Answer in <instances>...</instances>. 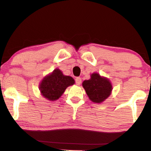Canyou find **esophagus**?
I'll use <instances>...</instances> for the list:
<instances>
[{"mask_svg": "<svg viewBox=\"0 0 151 151\" xmlns=\"http://www.w3.org/2000/svg\"><path fill=\"white\" fill-rule=\"evenodd\" d=\"M75 81H76V84L77 85H80L81 83V78L80 77H76V79H75Z\"/></svg>", "mask_w": 151, "mask_h": 151, "instance_id": "esophagus-1", "label": "esophagus"}]
</instances>
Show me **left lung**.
<instances>
[{
    "label": "left lung",
    "instance_id": "left-lung-1",
    "mask_svg": "<svg viewBox=\"0 0 151 151\" xmlns=\"http://www.w3.org/2000/svg\"><path fill=\"white\" fill-rule=\"evenodd\" d=\"M89 80H85L82 85L89 100L94 103L100 104L111 96L112 90V83L109 78L100 74L93 73Z\"/></svg>",
    "mask_w": 151,
    "mask_h": 151
}]
</instances>
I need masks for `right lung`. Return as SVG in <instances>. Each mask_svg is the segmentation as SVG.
<instances>
[{
    "label": "right lung",
    "mask_w": 151,
    "mask_h": 151,
    "mask_svg": "<svg viewBox=\"0 0 151 151\" xmlns=\"http://www.w3.org/2000/svg\"><path fill=\"white\" fill-rule=\"evenodd\" d=\"M75 83L72 76L63 75L60 69L55 68L42 78L39 88L45 98L49 101H55L61 97L67 87Z\"/></svg>",
    "instance_id": "obj_1"
}]
</instances>
